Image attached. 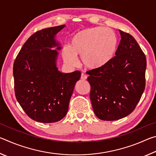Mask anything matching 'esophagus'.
I'll return each instance as SVG.
<instances>
[{
	"instance_id": "1",
	"label": "esophagus",
	"mask_w": 156,
	"mask_h": 156,
	"mask_svg": "<svg viewBox=\"0 0 156 156\" xmlns=\"http://www.w3.org/2000/svg\"><path fill=\"white\" fill-rule=\"evenodd\" d=\"M80 78L82 79V80H87V76L85 74H84V73H82Z\"/></svg>"
}]
</instances>
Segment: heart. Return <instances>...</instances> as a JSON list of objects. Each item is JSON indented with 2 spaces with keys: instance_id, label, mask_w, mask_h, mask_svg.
Returning a JSON list of instances; mask_svg holds the SVG:
<instances>
[{
  "instance_id": "b5f03b06",
  "label": "heart",
  "mask_w": 156,
  "mask_h": 156,
  "mask_svg": "<svg viewBox=\"0 0 156 156\" xmlns=\"http://www.w3.org/2000/svg\"><path fill=\"white\" fill-rule=\"evenodd\" d=\"M118 38L112 29L96 27L77 31L63 52V59L69 65H75L80 56L83 65L91 70L105 67L114 58Z\"/></svg>"
}]
</instances>
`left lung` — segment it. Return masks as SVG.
<instances>
[{
	"mask_svg": "<svg viewBox=\"0 0 156 156\" xmlns=\"http://www.w3.org/2000/svg\"><path fill=\"white\" fill-rule=\"evenodd\" d=\"M119 31L115 56L105 67L87 73L92 107L102 120H117L130 114L145 88V55L133 36Z\"/></svg>",
	"mask_w": 156,
	"mask_h": 156,
	"instance_id": "left-lung-1",
	"label": "left lung"
}]
</instances>
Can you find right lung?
Wrapping results in <instances>:
<instances>
[{
	"label": "right lung",
	"instance_id": "1",
	"mask_svg": "<svg viewBox=\"0 0 156 156\" xmlns=\"http://www.w3.org/2000/svg\"><path fill=\"white\" fill-rule=\"evenodd\" d=\"M65 25L36 31L23 44L16 58L13 74L16 98L29 117L39 122H56L67 114L81 73L60 72L56 66L61 49L56 35ZM57 47L56 50L51 48Z\"/></svg>",
	"mask_w": 156,
	"mask_h": 156
}]
</instances>
